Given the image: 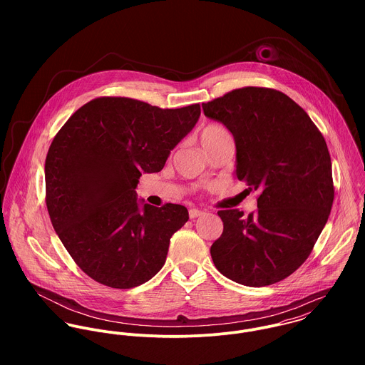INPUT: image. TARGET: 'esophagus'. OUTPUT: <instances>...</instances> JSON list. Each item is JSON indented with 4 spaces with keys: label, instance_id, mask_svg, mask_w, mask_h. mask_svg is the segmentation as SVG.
Listing matches in <instances>:
<instances>
[{
    "label": "esophagus",
    "instance_id": "esophagus-1",
    "mask_svg": "<svg viewBox=\"0 0 365 365\" xmlns=\"http://www.w3.org/2000/svg\"><path fill=\"white\" fill-rule=\"evenodd\" d=\"M202 215H204V212H202V210H200V209H197V208L190 209V217H191V219H195V217H200V216H202Z\"/></svg>",
    "mask_w": 365,
    "mask_h": 365
}]
</instances>
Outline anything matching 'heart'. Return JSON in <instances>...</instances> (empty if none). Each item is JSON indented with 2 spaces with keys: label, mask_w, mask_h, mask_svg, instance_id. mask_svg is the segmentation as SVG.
Listing matches in <instances>:
<instances>
[{
  "label": "heart",
  "mask_w": 365,
  "mask_h": 365,
  "mask_svg": "<svg viewBox=\"0 0 365 365\" xmlns=\"http://www.w3.org/2000/svg\"><path fill=\"white\" fill-rule=\"evenodd\" d=\"M229 132L223 128V126H219V125H209L207 126L201 135H200V140H201V145L202 146H207L210 142H213L215 139L217 138H222V136H227Z\"/></svg>",
  "instance_id": "b5f03b06"
}]
</instances>
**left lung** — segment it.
I'll return each mask as SVG.
<instances>
[{"label": "left lung", "instance_id": "1", "mask_svg": "<svg viewBox=\"0 0 365 365\" xmlns=\"http://www.w3.org/2000/svg\"><path fill=\"white\" fill-rule=\"evenodd\" d=\"M202 109L233 135L235 175L260 191L247 217L239 209L217 212L223 233L210 246L213 264L242 285L275 284L308 259L329 219L334 190L326 142L309 115L277 90H233Z\"/></svg>", "mask_w": 365, "mask_h": 365}]
</instances>
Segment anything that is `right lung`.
Returning <instances> with one entry per match:
<instances>
[{
  "mask_svg": "<svg viewBox=\"0 0 365 365\" xmlns=\"http://www.w3.org/2000/svg\"><path fill=\"white\" fill-rule=\"evenodd\" d=\"M200 104L177 109L123 97L96 98L53 139L45 163L53 227L77 265L110 288H133L165 262L170 239L188 220L182 205L138 200L145 173L163 170L194 129Z\"/></svg>",
  "mask_w": 365,
  "mask_h": 365,
  "instance_id": "1",
  "label": "right lung"
}]
</instances>
